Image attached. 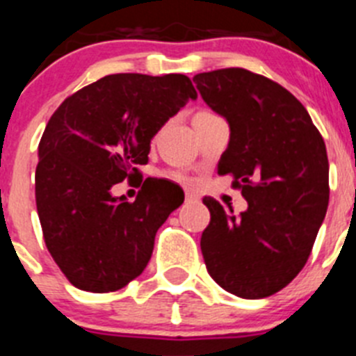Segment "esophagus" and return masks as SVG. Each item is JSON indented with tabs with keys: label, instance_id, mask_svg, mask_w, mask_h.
Returning <instances> with one entry per match:
<instances>
[{
	"label": "esophagus",
	"instance_id": "1",
	"mask_svg": "<svg viewBox=\"0 0 356 356\" xmlns=\"http://www.w3.org/2000/svg\"><path fill=\"white\" fill-rule=\"evenodd\" d=\"M185 201H187V203H193V201H200V196H197V194H194V193H191V191H187V193H185Z\"/></svg>",
	"mask_w": 356,
	"mask_h": 356
}]
</instances>
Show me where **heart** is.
I'll return each instance as SVG.
<instances>
[{"mask_svg": "<svg viewBox=\"0 0 356 356\" xmlns=\"http://www.w3.org/2000/svg\"><path fill=\"white\" fill-rule=\"evenodd\" d=\"M168 176L169 178H171V180H175V181H180V184H187V176L185 175H181L180 171H171V172H168Z\"/></svg>", "mask_w": 356, "mask_h": 356, "instance_id": "1", "label": "heart"}]
</instances>
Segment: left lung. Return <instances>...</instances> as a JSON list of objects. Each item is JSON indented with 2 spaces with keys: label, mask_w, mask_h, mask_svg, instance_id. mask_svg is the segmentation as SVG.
I'll return each mask as SVG.
<instances>
[{
  "label": "left lung",
  "mask_w": 356,
  "mask_h": 356,
  "mask_svg": "<svg viewBox=\"0 0 356 356\" xmlns=\"http://www.w3.org/2000/svg\"><path fill=\"white\" fill-rule=\"evenodd\" d=\"M207 105L228 121L217 163L234 176L248 210L226 212L203 197L210 222L201 235L209 275L225 291L260 300L282 291L307 264L330 200L325 140L285 87L242 67L193 78Z\"/></svg>",
  "instance_id": "left-lung-1"
}]
</instances>
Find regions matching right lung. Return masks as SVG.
Instances as JSON below:
<instances>
[{
    "label": "right lung",
    "mask_w": 356,
    "mask_h": 356,
    "mask_svg": "<svg viewBox=\"0 0 356 356\" xmlns=\"http://www.w3.org/2000/svg\"><path fill=\"white\" fill-rule=\"evenodd\" d=\"M197 92L185 74H108L64 99L39 143L35 201L46 248L76 289L114 292L144 271L156 229L184 196L146 180L134 203L112 196L139 178L156 131Z\"/></svg>",
    "instance_id": "right-lung-1"
}]
</instances>
